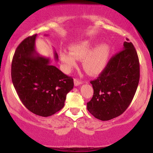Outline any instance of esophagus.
<instances>
[{"label": "esophagus", "mask_w": 153, "mask_h": 153, "mask_svg": "<svg viewBox=\"0 0 153 153\" xmlns=\"http://www.w3.org/2000/svg\"><path fill=\"white\" fill-rule=\"evenodd\" d=\"M82 83V82L81 81V80H78V79H77V78L74 79V84H75V86H78V85H81Z\"/></svg>", "instance_id": "esophagus-1"}]
</instances>
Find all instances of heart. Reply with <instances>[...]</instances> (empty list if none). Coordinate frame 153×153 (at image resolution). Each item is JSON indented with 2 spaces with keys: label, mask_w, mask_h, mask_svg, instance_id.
<instances>
[{
  "label": "heart",
  "mask_w": 153,
  "mask_h": 153,
  "mask_svg": "<svg viewBox=\"0 0 153 153\" xmlns=\"http://www.w3.org/2000/svg\"><path fill=\"white\" fill-rule=\"evenodd\" d=\"M95 45L93 39L78 42L70 47V51L61 50L59 57L67 71L76 66L77 59H82V68L87 73L96 75L101 73L106 67L111 53V48L107 44Z\"/></svg>",
  "instance_id": "heart-1"
}]
</instances>
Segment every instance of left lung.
<instances>
[{"mask_svg":"<svg viewBox=\"0 0 153 153\" xmlns=\"http://www.w3.org/2000/svg\"><path fill=\"white\" fill-rule=\"evenodd\" d=\"M124 42L123 50L110 59L97 79L91 81L94 96L87 109L96 119L108 121L125 111L140 80V63L132 43Z\"/></svg>","mask_w":153,"mask_h":153,"instance_id":"1","label":"left lung"}]
</instances>
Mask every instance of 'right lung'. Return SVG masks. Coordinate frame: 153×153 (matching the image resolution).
<instances>
[{"label":"right lung","mask_w":153,"mask_h":153,"mask_svg":"<svg viewBox=\"0 0 153 153\" xmlns=\"http://www.w3.org/2000/svg\"><path fill=\"white\" fill-rule=\"evenodd\" d=\"M36 36L26 38L16 50L11 78L19 99L27 109L47 117L63 108L67 94L73 88L74 82L71 77L51 65L49 57L36 52ZM54 56L58 60L55 51Z\"/></svg>","instance_id":"add662e5"}]
</instances>
